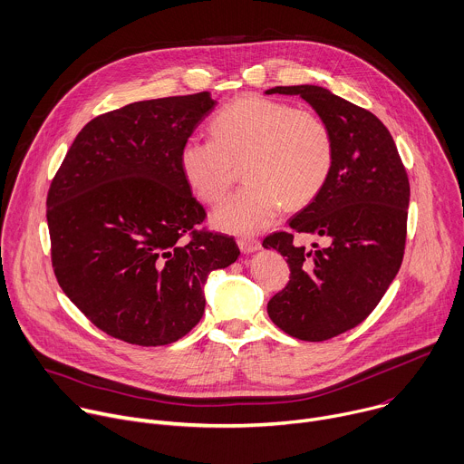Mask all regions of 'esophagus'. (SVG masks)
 <instances>
[{
  "label": "esophagus",
  "instance_id": "obj_1",
  "mask_svg": "<svg viewBox=\"0 0 464 464\" xmlns=\"http://www.w3.org/2000/svg\"><path fill=\"white\" fill-rule=\"evenodd\" d=\"M237 245H239L243 254H252V252L261 248V243L257 239H254V237H239Z\"/></svg>",
  "mask_w": 464,
  "mask_h": 464
}]
</instances>
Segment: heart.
<instances>
[{"label":"heart","mask_w":464,"mask_h":464,"mask_svg":"<svg viewBox=\"0 0 464 464\" xmlns=\"http://www.w3.org/2000/svg\"><path fill=\"white\" fill-rule=\"evenodd\" d=\"M210 137H190L179 150V168L192 194L218 205L243 164L245 187L214 212L228 232L265 228L277 212L311 203L325 187L334 164L327 122L307 110L265 97H241L210 122Z\"/></svg>","instance_id":"1"}]
</instances>
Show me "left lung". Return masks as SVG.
<instances>
[{
  "label": "left lung",
  "instance_id": "1",
  "mask_svg": "<svg viewBox=\"0 0 464 464\" xmlns=\"http://www.w3.org/2000/svg\"><path fill=\"white\" fill-rule=\"evenodd\" d=\"M266 95H300L327 122L334 164L322 192L291 221L289 232L263 239L287 257L291 280L266 304L287 334L322 342L363 322L395 280L404 257L410 180L388 128L320 85H277ZM295 231L330 239L296 247Z\"/></svg>",
  "mask_w": 464,
  "mask_h": 464
}]
</instances>
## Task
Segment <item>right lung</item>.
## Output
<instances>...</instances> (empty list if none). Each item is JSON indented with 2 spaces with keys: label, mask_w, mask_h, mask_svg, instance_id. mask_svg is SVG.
Segmentation results:
<instances>
[{
  "label": "right lung",
  "mask_w": 464,
  "mask_h": 464,
  "mask_svg": "<svg viewBox=\"0 0 464 464\" xmlns=\"http://www.w3.org/2000/svg\"><path fill=\"white\" fill-rule=\"evenodd\" d=\"M208 91L128 104L87 122L47 194L54 276L99 329L166 345L205 313V284L232 265L234 237L198 230L207 218L179 150L216 108Z\"/></svg>",
  "instance_id": "right-lung-1"
}]
</instances>
